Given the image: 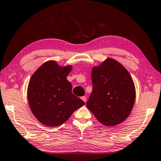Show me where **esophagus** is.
<instances>
[{
    "mask_svg": "<svg viewBox=\"0 0 161 161\" xmlns=\"http://www.w3.org/2000/svg\"><path fill=\"white\" fill-rule=\"evenodd\" d=\"M81 99H82L84 102H86V97L85 96H82V97H81Z\"/></svg>",
    "mask_w": 161,
    "mask_h": 161,
    "instance_id": "34e87169",
    "label": "esophagus"
}]
</instances>
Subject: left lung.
<instances>
[{
    "mask_svg": "<svg viewBox=\"0 0 161 161\" xmlns=\"http://www.w3.org/2000/svg\"><path fill=\"white\" fill-rule=\"evenodd\" d=\"M93 91L86 106L108 127L122 123L130 114L135 100L132 78L125 67L107 58L91 73Z\"/></svg>",
    "mask_w": 161,
    "mask_h": 161,
    "instance_id": "8db88e82",
    "label": "left lung"
}]
</instances>
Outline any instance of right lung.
Segmentation results:
<instances>
[{"label": "right lung", "instance_id": "obj_1", "mask_svg": "<svg viewBox=\"0 0 161 161\" xmlns=\"http://www.w3.org/2000/svg\"><path fill=\"white\" fill-rule=\"evenodd\" d=\"M71 70V65L60 67L49 60L31 77L27 90L29 104L34 117L44 125H61L85 103L72 93V85L67 80Z\"/></svg>", "mask_w": 161, "mask_h": 161}]
</instances>
